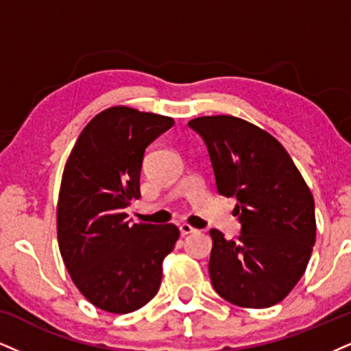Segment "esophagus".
Here are the masks:
<instances>
[{
	"instance_id": "obj_1",
	"label": "esophagus",
	"mask_w": 351,
	"mask_h": 351,
	"mask_svg": "<svg viewBox=\"0 0 351 351\" xmlns=\"http://www.w3.org/2000/svg\"><path fill=\"white\" fill-rule=\"evenodd\" d=\"M179 231H180V234H182V236H187V234H192V232H197V229L192 228L187 223H182L179 226Z\"/></svg>"
}]
</instances>
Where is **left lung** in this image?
<instances>
[{
    "label": "left lung",
    "instance_id": "8db88e82",
    "mask_svg": "<svg viewBox=\"0 0 351 351\" xmlns=\"http://www.w3.org/2000/svg\"><path fill=\"white\" fill-rule=\"evenodd\" d=\"M205 141L216 190L234 197L237 241L211 229L215 291L241 308H270L306 271L315 242L314 198L287 149L265 130L232 115L189 122Z\"/></svg>",
    "mask_w": 351,
    "mask_h": 351
}]
</instances>
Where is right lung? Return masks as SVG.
<instances>
[{"label":"right lung","instance_id":"right-lung-1","mask_svg":"<svg viewBox=\"0 0 351 351\" xmlns=\"http://www.w3.org/2000/svg\"><path fill=\"white\" fill-rule=\"evenodd\" d=\"M174 125L171 117L117 106L86 125L64 166L56 232L73 283L94 306L127 314L161 287L174 224H130L125 208L140 198L145 149Z\"/></svg>","mask_w":351,"mask_h":351}]
</instances>
